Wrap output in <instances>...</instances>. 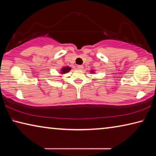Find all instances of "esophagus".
<instances>
[{
  "label": "esophagus",
  "instance_id": "obj_1",
  "mask_svg": "<svg viewBox=\"0 0 156 156\" xmlns=\"http://www.w3.org/2000/svg\"><path fill=\"white\" fill-rule=\"evenodd\" d=\"M78 69L79 70H83V65H78Z\"/></svg>",
  "mask_w": 156,
  "mask_h": 156
}]
</instances>
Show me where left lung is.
I'll return each instance as SVG.
<instances>
[{
	"label": "left lung",
	"instance_id": "obj_1",
	"mask_svg": "<svg viewBox=\"0 0 156 156\" xmlns=\"http://www.w3.org/2000/svg\"><path fill=\"white\" fill-rule=\"evenodd\" d=\"M90 73H95V71H94V70H91V71H90Z\"/></svg>",
	"mask_w": 156,
	"mask_h": 156
}]
</instances>
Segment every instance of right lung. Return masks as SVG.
I'll use <instances>...</instances> for the list:
<instances>
[{"label": "right lung", "mask_w": 156, "mask_h": 156, "mask_svg": "<svg viewBox=\"0 0 156 156\" xmlns=\"http://www.w3.org/2000/svg\"><path fill=\"white\" fill-rule=\"evenodd\" d=\"M72 69V68L69 66H66V67H63L61 68V69L59 72V73H60V75H64L65 73H68L69 72H70V70Z\"/></svg>", "instance_id": "right-lung-1"}]
</instances>
